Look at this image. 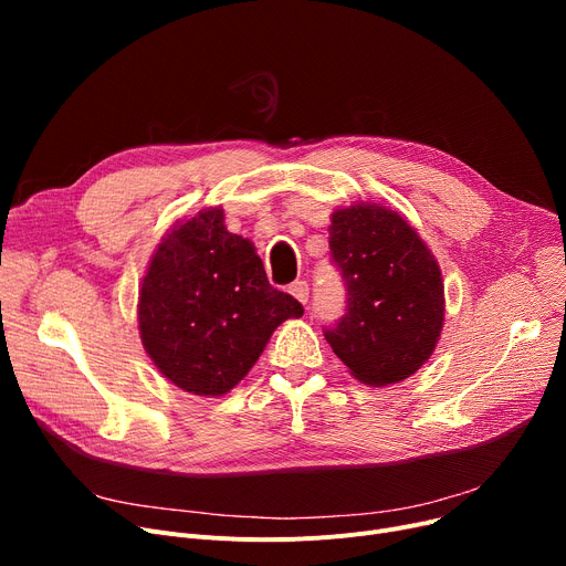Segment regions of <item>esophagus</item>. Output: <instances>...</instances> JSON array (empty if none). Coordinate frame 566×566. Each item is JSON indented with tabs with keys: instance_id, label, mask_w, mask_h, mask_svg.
I'll list each match as a JSON object with an SVG mask.
<instances>
[{
	"instance_id": "34e87169",
	"label": "esophagus",
	"mask_w": 566,
	"mask_h": 566,
	"mask_svg": "<svg viewBox=\"0 0 566 566\" xmlns=\"http://www.w3.org/2000/svg\"><path fill=\"white\" fill-rule=\"evenodd\" d=\"M289 293L293 295L295 301L298 303H303V305H307V301H310V284L305 282V280H298V282H293L291 286H289Z\"/></svg>"
}]
</instances>
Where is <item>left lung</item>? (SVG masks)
<instances>
[{
    "instance_id": "8db88e82",
    "label": "left lung",
    "mask_w": 566,
    "mask_h": 566,
    "mask_svg": "<svg viewBox=\"0 0 566 566\" xmlns=\"http://www.w3.org/2000/svg\"><path fill=\"white\" fill-rule=\"evenodd\" d=\"M331 254L346 286L344 316L323 331L337 358L374 388L418 371L444 321L440 268L418 231L385 206L337 208Z\"/></svg>"
}]
</instances>
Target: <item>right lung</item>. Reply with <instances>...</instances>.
I'll list each match as a JSON object with an SVG mask.
<instances>
[{"label":"right lung","mask_w":566,"mask_h":566,"mask_svg":"<svg viewBox=\"0 0 566 566\" xmlns=\"http://www.w3.org/2000/svg\"><path fill=\"white\" fill-rule=\"evenodd\" d=\"M293 295L268 284L254 245L229 233L222 208L176 222L148 263L139 291V335L148 358L176 388L222 397L259 360Z\"/></svg>","instance_id":"add662e5"}]
</instances>
